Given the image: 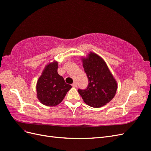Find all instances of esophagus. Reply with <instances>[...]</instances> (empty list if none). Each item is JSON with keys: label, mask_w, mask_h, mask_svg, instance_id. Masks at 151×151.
I'll list each match as a JSON object with an SVG mask.
<instances>
[{"label": "esophagus", "mask_w": 151, "mask_h": 151, "mask_svg": "<svg viewBox=\"0 0 151 151\" xmlns=\"http://www.w3.org/2000/svg\"><path fill=\"white\" fill-rule=\"evenodd\" d=\"M72 86L74 87V88H76V87L77 86V83H73V84H72Z\"/></svg>", "instance_id": "34e87169"}]
</instances>
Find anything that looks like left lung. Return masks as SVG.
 Returning a JSON list of instances; mask_svg holds the SVG:
<instances>
[{
  "mask_svg": "<svg viewBox=\"0 0 151 151\" xmlns=\"http://www.w3.org/2000/svg\"><path fill=\"white\" fill-rule=\"evenodd\" d=\"M89 84L85 89H78L84 101L91 107L99 108L109 103L116 92L117 83L103 59L90 53L83 60Z\"/></svg>",
  "mask_w": 151,
  "mask_h": 151,
  "instance_id": "1",
  "label": "left lung"
}]
</instances>
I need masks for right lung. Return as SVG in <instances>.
Wrapping results in <instances>:
<instances>
[{
	"mask_svg": "<svg viewBox=\"0 0 151 151\" xmlns=\"http://www.w3.org/2000/svg\"><path fill=\"white\" fill-rule=\"evenodd\" d=\"M58 63L46 66L36 85L39 101L48 106H54L62 102L67 93L72 88L66 84L64 79L58 74Z\"/></svg>",
	"mask_w": 151,
	"mask_h": 151,
	"instance_id": "obj_1",
	"label": "right lung"
}]
</instances>
